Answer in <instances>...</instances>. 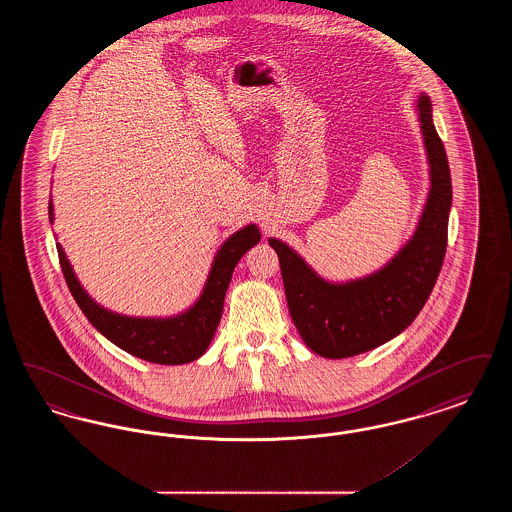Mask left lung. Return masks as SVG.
<instances>
[{"mask_svg":"<svg viewBox=\"0 0 512 512\" xmlns=\"http://www.w3.org/2000/svg\"><path fill=\"white\" fill-rule=\"evenodd\" d=\"M418 121L430 163V194L413 238L378 272L332 284L290 245L270 238L278 253L293 324L305 345L326 359H345L399 336L436 286L447 249L451 172L432 121V101L420 94Z\"/></svg>","mask_w":512,"mask_h":512,"instance_id":"left-lung-1","label":"left lung"}]
</instances>
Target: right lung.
Returning <instances> with one entry per match:
<instances>
[{"mask_svg": "<svg viewBox=\"0 0 512 512\" xmlns=\"http://www.w3.org/2000/svg\"><path fill=\"white\" fill-rule=\"evenodd\" d=\"M49 222H53L51 201ZM259 240L261 232L255 224H247L242 230L232 234L220 245L199 299L186 313L171 318L126 317L107 311L84 292L63 247L59 244L57 253L74 301L92 322V326L107 340L113 341L122 351L155 365H184L199 359L207 351L222 317L224 295L232 280L234 267L244 257V253H247V249L259 244Z\"/></svg>", "mask_w": 512, "mask_h": 512, "instance_id": "1", "label": "right lung"}]
</instances>
